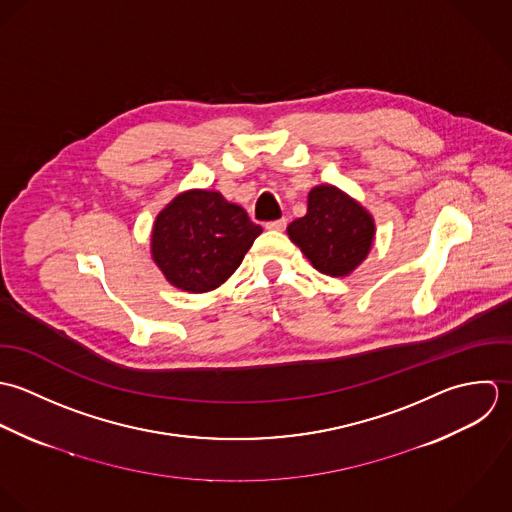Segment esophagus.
Listing matches in <instances>:
<instances>
[{
    "instance_id": "esophagus-1",
    "label": "esophagus",
    "mask_w": 512,
    "mask_h": 512,
    "mask_svg": "<svg viewBox=\"0 0 512 512\" xmlns=\"http://www.w3.org/2000/svg\"><path fill=\"white\" fill-rule=\"evenodd\" d=\"M265 227L271 229V231H283L287 227V219L283 217V219H277V221H269V223H265Z\"/></svg>"
}]
</instances>
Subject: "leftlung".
<instances>
[{
	"label": "left lung",
	"mask_w": 512,
	"mask_h": 512,
	"mask_svg": "<svg viewBox=\"0 0 512 512\" xmlns=\"http://www.w3.org/2000/svg\"><path fill=\"white\" fill-rule=\"evenodd\" d=\"M289 239L310 265L328 277H348L370 255L376 239L374 215L332 184L308 192L307 213L287 227Z\"/></svg>",
	"instance_id": "left-lung-1"
}]
</instances>
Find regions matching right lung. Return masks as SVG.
I'll return each mask as SVG.
<instances>
[{"label":"right lung","mask_w":512,"mask_h":512,"mask_svg":"<svg viewBox=\"0 0 512 512\" xmlns=\"http://www.w3.org/2000/svg\"><path fill=\"white\" fill-rule=\"evenodd\" d=\"M261 233L241 205L215 190L194 188L160 209L150 253L170 285L198 295L221 287Z\"/></svg>","instance_id":"add662e5"}]
</instances>
